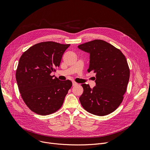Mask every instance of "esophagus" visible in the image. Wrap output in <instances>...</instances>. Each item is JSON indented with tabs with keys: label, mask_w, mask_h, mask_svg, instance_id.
<instances>
[{
	"label": "esophagus",
	"mask_w": 150,
	"mask_h": 150,
	"mask_svg": "<svg viewBox=\"0 0 150 150\" xmlns=\"http://www.w3.org/2000/svg\"><path fill=\"white\" fill-rule=\"evenodd\" d=\"M78 85V83H76L75 82H72V85H73V86H75V85Z\"/></svg>",
	"instance_id": "34e87169"
}]
</instances>
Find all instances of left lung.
<instances>
[{"mask_svg": "<svg viewBox=\"0 0 150 150\" xmlns=\"http://www.w3.org/2000/svg\"><path fill=\"white\" fill-rule=\"evenodd\" d=\"M78 47L89 53L88 72L96 74V85L91 88L82 83L83 91L79 97L83 108L97 116H105L120 105L126 91L130 71L122 52L109 42L94 40Z\"/></svg>", "mask_w": 150, "mask_h": 150, "instance_id": "obj_1", "label": "left lung"}]
</instances>
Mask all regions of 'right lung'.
Returning <instances> with one entry per match:
<instances>
[{
  "label": "right lung",
  "mask_w": 150,
  "mask_h": 150,
  "mask_svg": "<svg viewBox=\"0 0 150 150\" xmlns=\"http://www.w3.org/2000/svg\"><path fill=\"white\" fill-rule=\"evenodd\" d=\"M70 45L45 41L30 47L21 56L16 71L19 93L28 108L40 115L57 111L72 83L60 81L50 74L60 66Z\"/></svg>",
  "instance_id": "1"
}]
</instances>
